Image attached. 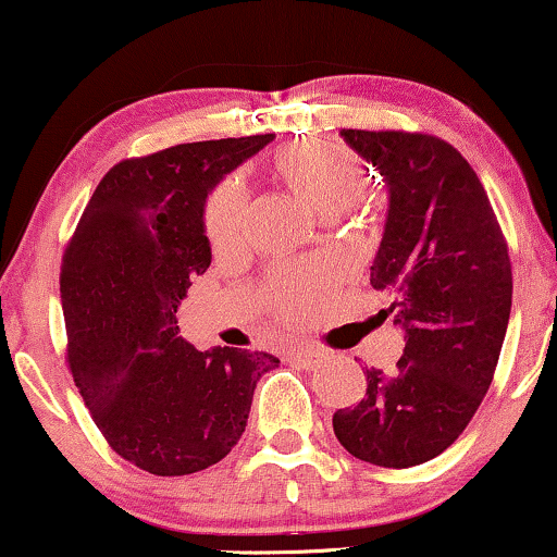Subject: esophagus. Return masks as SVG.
I'll list each match as a JSON object with an SVG mask.
<instances>
[{"label":"esophagus","instance_id":"esophagus-1","mask_svg":"<svg viewBox=\"0 0 557 557\" xmlns=\"http://www.w3.org/2000/svg\"><path fill=\"white\" fill-rule=\"evenodd\" d=\"M292 360L304 370H317L324 362V352H319L314 347H299L292 352Z\"/></svg>","mask_w":557,"mask_h":557}]
</instances>
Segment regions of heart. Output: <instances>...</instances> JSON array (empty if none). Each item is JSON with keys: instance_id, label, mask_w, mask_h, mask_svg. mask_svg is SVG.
<instances>
[{"instance_id": "heart-1", "label": "heart", "mask_w": 557, "mask_h": 557, "mask_svg": "<svg viewBox=\"0 0 557 557\" xmlns=\"http://www.w3.org/2000/svg\"><path fill=\"white\" fill-rule=\"evenodd\" d=\"M271 177L284 185L296 200H301L319 215H339L342 210L364 195L370 185L368 164L355 149L337 139H299L281 147L269 162ZM246 197L235 180H225L212 189L205 202V235L210 246L225 253L240 246ZM330 284L324 265H309L276 273L269 284L273 307L286 319H304L314 309L317 296Z\"/></svg>"}]
</instances>
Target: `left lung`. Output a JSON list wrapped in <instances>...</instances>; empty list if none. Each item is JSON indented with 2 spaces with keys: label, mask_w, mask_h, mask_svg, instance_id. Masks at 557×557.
<instances>
[{
  "label": "left lung",
  "mask_w": 557,
  "mask_h": 557,
  "mask_svg": "<svg viewBox=\"0 0 557 557\" xmlns=\"http://www.w3.org/2000/svg\"><path fill=\"white\" fill-rule=\"evenodd\" d=\"M391 187L383 243L370 269L406 332L395 370L370 368L368 391L332 416L360 461L408 469L461 436L490 391L512 309L505 233L459 149L423 132L342 128Z\"/></svg>",
  "instance_id": "left-lung-1"
}]
</instances>
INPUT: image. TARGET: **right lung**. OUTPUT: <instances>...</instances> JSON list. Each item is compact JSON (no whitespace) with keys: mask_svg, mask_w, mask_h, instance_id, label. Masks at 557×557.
Returning <instances> with one entry per match:
<instances>
[{"mask_svg":"<svg viewBox=\"0 0 557 557\" xmlns=\"http://www.w3.org/2000/svg\"><path fill=\"white\" fill-rule=\"evenodd\" d=\"M271 139L193 141L121 159L65 246L67 370L109 446L149 474H195L231 454L258 377L278 364L238 347L200 352L177 326L180 301L212 258L208 193Z\"/></svg>","mask_w":557,"mask_h":557,"instance_id":"add662e5","label":"right lung"}]
</instances>
